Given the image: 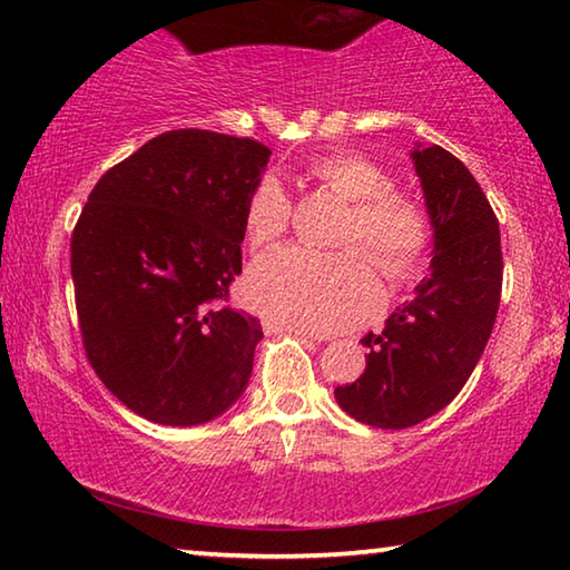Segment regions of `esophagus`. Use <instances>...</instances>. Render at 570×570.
Segmentation results:
<instances>
[{
  "mask_svg": "<svg viewBox=\"0 0 570 570\" xmlns=\"http://www.w3.org/2000/svg\"><path fill=\"white\" fill-rule=\"evenodd\" d=\"M264 330H266V334H278V332H288V334L304 336V340L324 342V336H322V334H316V332H312V330H302V326H292V324H282V322H274V320H266V322H264Z\"/></svg>",
  "mask_w": 570,
  "mask_h": 570,
  "instance_id": "34e87169",
  "label": "esophagus"
}]
</instances>
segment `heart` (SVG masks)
Wrapping results in <instances>:
<instances>
[{"label": "heart", "mask_w": 570, "mask_h": 570, "mask_svg": "<svg viewBox=\"0 0 570 570\" xmlns=\"http://www.w3.org/2000/svg\"><path fill=\"white\" fill-rule=\"evenodd\" d=\"M306 176L350 200L336 234L344 250L320 254L308 248H278L250 266L246 302L268 320L312 332H340L366 316L380 298V278L370 258L390 282L420 272L432 244L430 214L417 198L394 188L390 170L360 153H332L308 163ZM292 198L282 183L266 176L250 188L244 206L246 240L268 248L292 226Z\"/></svg>", "instance_id": "b5f03b06"}]
</instances>
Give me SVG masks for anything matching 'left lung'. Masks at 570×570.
I'll return each mask as SVG.
<instances>
[{"label":"left lung","instance_id":"8db88e82","mask_svg":"<svg viewBox=\"0 0 570 570\" xmlns=\"http://www.w3.org/2000/svg\"><path fill=\"white\" fill-rule=\"evenodd\" d=\"M412 163L435 236L430 276L380 334L364 336L362 377L334 390L346 414L382 430L412 428L458 397L485 352L503 288L498 218L472 173L440 146H417Z\"/></svg>","mask_w":570,"mask_h":570}]
</instances>
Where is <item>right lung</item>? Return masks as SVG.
<instances>
[{
  "label": "right lung",
  "instance_id": "1",
  "mask_svg": "<svg viewBox=\"0 0 570 570\" xmlns=\"http://www.w3.org/2000/svg\"><path fill=\"white\" fill-rule=\"evenodd\" d=\"M272 150L170 130L98 180L72 230L85 354L125 407L204 424L244 394L262 324L224 306L240 274L244 206Z\"/></svg>",
  "mask_w": 570,
  "mask_h": 570
}]
</instances>
